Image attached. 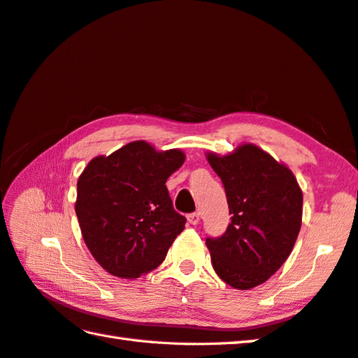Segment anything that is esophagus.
<instances>
[{
  "instance_id": "esophagus-1",
  "label": "esophagus",
  "mask_w": 358,
  "mask_h": 358,
  "mask_svg": "<svg viewBox=\"0 0 358 358\" xmlns=\"http://www.w3.org/2000/svg\"><path fill=\"white\" fill-rule=\"evenodd\" d=\"M188 222H189L191 224H197V223L200 222V214H199V213L189 214V215H188Z\"/></svg>"
}]
</instances>
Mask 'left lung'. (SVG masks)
Masks as SVG:
<instances>
[{
    "label": "left lung",
    "mask_w": 358,
    "mask_h": 358,
    "mask_svg": "<svg viewBox=\"0 0 358 358\" xmlns=\"http://www.w3.org/2000/svg\"><path fill=\"white\" fill-rule=\"evenodd\" d=\"M223 182L231 223L217 238H206L220 280L249 290L266 282L292 254L302 223V191L294 174L254 144L232 153H206Z\"/></svg>",
    "instance_id": "left-lung-1"
}]
</instances>
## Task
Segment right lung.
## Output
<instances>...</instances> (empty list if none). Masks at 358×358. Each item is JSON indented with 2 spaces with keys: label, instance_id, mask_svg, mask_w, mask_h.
Masks as SVG:
<instances>
[{
  "label": "right lung",
  "instance_id": "add662e5",
  "mask_svg": "<svg viewBox=\"0 0 358 358\" xmlns=\"http://www.w3.org/2000/svg\"><path fill=\"white\" fill-rule=\"evenodd\" d=\"M184 161L179 149L158 152L134 141L86 165L76 214L86 246L106 272L134 280L165 259L187 222L174 211L165 182Z\"/></svg>",
  "mask_w": 358,
  "mask_h": 358
}]
</instances>
